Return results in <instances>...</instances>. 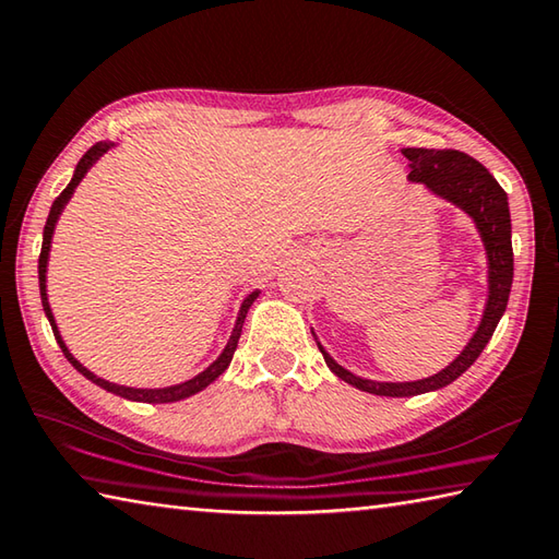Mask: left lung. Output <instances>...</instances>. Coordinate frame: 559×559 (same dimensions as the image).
<instances>
[{"label":"left lung","mask_w":559,"mask_h":559,"mask_svg":"<svg viewBox=\"0 0 559 559\" xmlns=\"http://www.w3.org/2000/svg\"><path fill=\"white\" fill-rule=\"evenodd\" d=\"M402 153L411 163V180L428 185L436 194L450 199L452 204L465 209V212L475 218L489 258V299L477 333L472 335V341L467 343L465 350L460 353L457 360H452L443 372L428 379H418V382L394 384L355 377L343 370V367L321 347L325 365H329L343 382L377 396H416L455 382V379L477 360L484 345L489 343L493 331H497V323L503 311H507L513 282L509 199L487 167L475 160L472 155L452 148H404Z\"/></svg>","instance_id":"left-lung-1"}]
</instances>
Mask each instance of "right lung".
Segmentation results:
<instances>
[{"label": "right lung", "mask_w": 559, "mask_h": 559, "mask_svg": "<svg viewBox=\"0 0 559 559\" xmlns=\"http://www.w3.org/2000/svg\"><path fill=\"white\" fill-rule=\"evenodd\" d=\"M107 148H109L107 143H94L92 148L80 157V163H78V167H75V175H72L70 185H68L66 189H62V192L56 197V202H52V206H50V214H48L46 228H44V246H40V255H38L40 301H44V311H46V316H48L50 329H52V335H56V341H58V345H60L62 355H66L68 360L72 362V367H75V370H78L80 374L87 377L90 382H94V384L102 386V389H107V392L119 394V396H123V399H131V402H143V404H170V402H180V399H187V396H192V394H197V392H202V389H204L206 384H212L214 379H216L221 372H224L226 367L230 365V360H234V353H236V347H238L240 331H243L246 313H248V309H250V304L255 301L258 292H252L250 297L243 301V307H240L238 321H236V329H234V335H230V341H228V345H226V350L218 355V360H216L214 365H209L202 374H197L194 379H189V382H182V384H177V386H167V389H133V386L111 384V382H107V379H102V377H97V374H92V372L87 370V367H82V365L75 360V357L70 355V350L66 347V343H62V338H60L56 321H52V313H50V307H48V297H46V267H48L50 238H52V230H56V221H58V216H60V212H62V206L68 204V199L72 197V192H75V187L80 185L82 177L87 175V170L92 167V163L97 160V157H99L104 151H107Z\"/></svg>", "instance_id": "1"}]
</instances>
